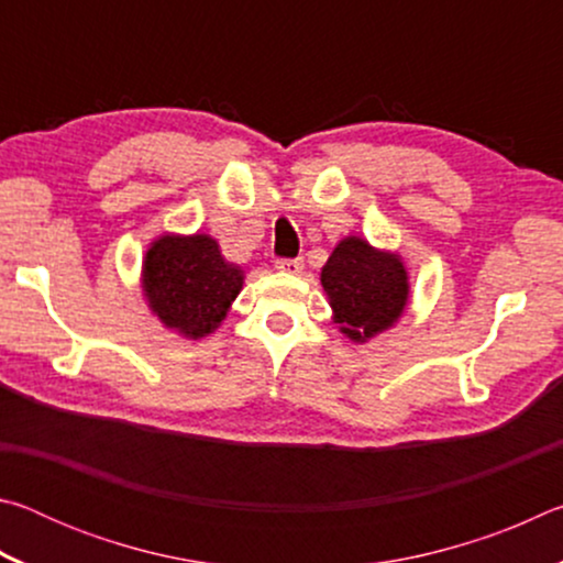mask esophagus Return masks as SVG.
Listing matches in <instances>:
<instances>
[{
    "instance_id": "obj_1",
    "label": "esophagus",
    "mask_w": 563,
    "mask_h": 563,
    "mask_svg": "<svg viewBox=\"0 0 563 563\" xmlns=\"http://www.w3.org/2000/svg\"><path fill=\"white\" fill-rule=\"evenodd\" d=\"M302 261L300 258H292V261H278L275 263V268H278L280 273H288V275H298V273H302Z\"/></svg>"
}]
</instances>
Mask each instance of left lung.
<instances>
[{
	"mask_svg": "<svg viewBox=\"0 0 563 563\" xmlns=\"http://www.w3.org/2000/svg\"><path fill=\"white\" fill-rule=\"evenodd\" d=\"M332 322L352 342H369L402 320L409 302V273L397 251L367 238L345 235L320 271Z\"/></svg>",
	"mask_w": 563,
	"mask_h": 563,
	"instance_id": "obj_1",
	"label": "left lung"
}]
</instances>
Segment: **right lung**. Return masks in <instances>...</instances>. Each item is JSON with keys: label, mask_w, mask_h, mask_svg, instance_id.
I'll return each instance as SVG.
<instances>
[{"label": "right lung", "mask_w": 563, "mask_h": 563, "mask_svg": "<svg viewBox=\"0 0 563 563\" xmlns=\"http://www.w3.org/2000/svg\"><path fill=\"white\" fill-rule=\"evenodd\" d=\"M139 280L161 325L184 340H203L231 312L245 273L223 258L213 235L164 233L148 243Z\"/></svg>", "instance_id": "right-lung-1"}]
</instances>
